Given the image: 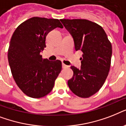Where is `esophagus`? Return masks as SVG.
I'll return each mask as SVG.
<instances>
[{"label": "esophagus", "instance_id": "obj_1", "mask_svg": "<svg viewBox=\"0 0 126 126\" xmlns=\"http://www.w3.org/2000/svg\"><path fill=\"white\" fill-rule=\"evenodd\" d=\"M62 67H63V69H67V68L69 67V66H67V65H66L65 64L63 63V64H62Z\"/></svg>", "mask_w": 126, "mask_h": 126}]
</instances>
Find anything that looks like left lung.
Instances as JSON below:
<instances>
[{"label": "left lung", "instance_id": "obj_1", "mask_svg": "<svg viewBox=\"0 0 126 126\" xmlns=\"http://www.w3.org/2000/svg\"><path fill=\"white\" fill-rule=\"evenodd\" d=\"M73 36L75 49L83 52L81 69L71 66L73 78L68 86L80 97L88 98L97 93L105 82L110 71L112 45L101 26L83 19H61Z\"/></svg>", "mask_w": 126, "mask_h": 126}]
</instances>
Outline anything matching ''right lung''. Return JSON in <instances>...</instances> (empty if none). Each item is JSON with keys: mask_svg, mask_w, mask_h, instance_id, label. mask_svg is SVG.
Returning a JSON list of instances; mask_svg holds the SVG:
<instances>
[{"mask_svg": "<svg viewBox=\"0 0 126 126\" xmlns=\"http://www.w3.org/2000/svg\"><path fill=\"white\" fill-rule=\"evenodd\" d=\"M63 27L57 19L33 17L21 23L11 38L8 59L13 78L29 97L40 98L49 94L62 69L59 60L43 59L49 31Z\"/></svg>", "mask_w": 126, "mask_h": 126, "instance_id": "add662e5", "label": "right lung"}]
</instances>
